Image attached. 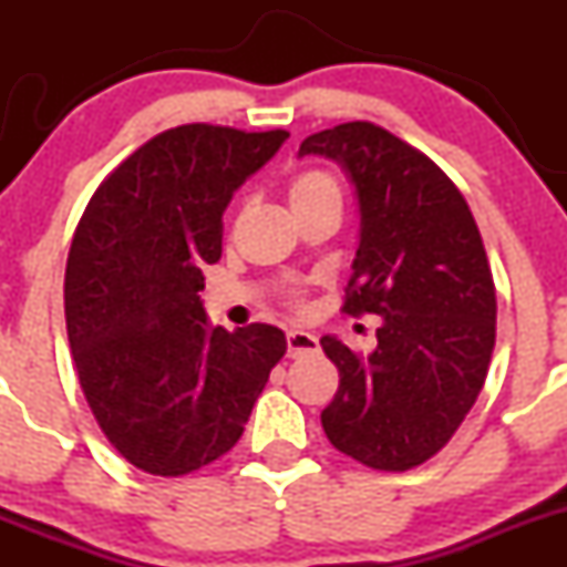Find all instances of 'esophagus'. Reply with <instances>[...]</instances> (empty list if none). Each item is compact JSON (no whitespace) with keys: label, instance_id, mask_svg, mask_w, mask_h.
<instances>
[{"label":"esophagus","instance_id":"obj_1","mask_svg":"<svg viewBox=\"0 0 567 567\" xmlns=\"http://www.w3.org/2000/svg\"><path fill=\"white\" fill-rule=\"evenodd\" d=\"M305 353H318V337L310 331L293 329L288 331V357H305Z\"/></svg>","mask_w":567,"mask_h":567}]
</instances>
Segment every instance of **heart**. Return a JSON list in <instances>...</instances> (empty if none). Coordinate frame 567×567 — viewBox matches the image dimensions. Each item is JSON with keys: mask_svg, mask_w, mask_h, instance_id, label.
Here are the masks:
<instances>
[{"mask_svg": "<svg viewBox=\"0 0 567 567\" xmlns=\"http://www.w3.org/2000/svg\"><path fill=\"white\" fill-rule=\"evenodd\" d=\"M288 197L293 210L307 208V205H316V203H340V186L334 183V177L323 169H305L290 181L288 186Z\"/></svg>", "mask_w": 567, "mask_h": 567, "instance_id": "1", "label": "heart"}]
</instances>
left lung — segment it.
Here are the masks:
<instances>
[{"instance_id": "obj_1", "label": "left lung", "mask_w": 567, "mask_h": 567, "mask_svg": "<svg viewBox=\"0 0 567 567\" xmlns=\"http://www.w3.org/2000/svg\"><path fill=\"white\" fill-rule=\"evenodd\" d=\"M351 177L359 249L348 316L373 312L379 346L362 357L323 337L340 370L320 422L340 453L405 472L439 453L477 400L496 340V290L474 216L453 181L416 147L368 120L307 136Z\"/></svg>"}]
</instances>
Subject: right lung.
Here are the masks:
<instances>
[{
  "label": "right lung",
  "mask_w": 567,
  "mask_h": 567,
  "mask_svg": "<svg viewBox=\"0 0 567 567\" xmlns=\"http://www.w3.org/2000/svg\"><path fill=\"white\" fill-rule=\"evenodd\" d=\"M288 131L188 123L162 131L95 188L73 233L65 323L79 384L125 461L181 477L236 447L288 342L277 326L227 331L199 301L221 257L233 192Z\"/></svg>",
  "instance_id": "obj_1"
}]
</instances>
